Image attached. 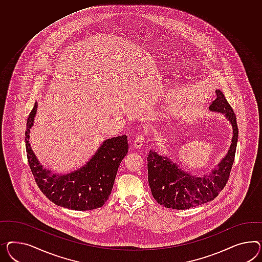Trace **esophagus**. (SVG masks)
Wrapping results in <instances>:
<instances>
[{
  "instance_id": "esophagus-1",
  "label": "esophagus",
  "mask_w": 262,
  "mask_h": 262,
  "mask_svg": "<svg viewBox=\"0 0 262 262\" xmlns=\"http://www.w3.org/2000/svg\"><path fill=\"white\" fill-rule=\"evenodd\" d=\"M144 139H145L144 135H137V136H136V138H135V142H134V147H135V148H136V149H140L142 146H143V143H144Z\"/></svg>"
}]
</instances>
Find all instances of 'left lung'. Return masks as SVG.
<instances>
[{
    "instance_id": "1",
    "label": "left lung",
    "mask_w": 262,
    "mask_h": 262,
    "mask_svg": "<svg viewBox=\"0 0 262 262\" xmlns=\"http://www.w3.org/2000/svg\"><path fill=\"white\" fill-rule=\"evenodd\" d=\"M210 110L223 113L233 127V138L226 156L211 172L201 177L191 176L179 168L168 156H159L154 150L148 155V180L151 194L157 203L166 208L187 210L212 201L226 186L233 167L238 128L232 106L220 90Z\"/></svg>"
}]
</instances>
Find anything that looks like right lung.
Here are the masks:
<instances>
[{"label":"right lung","mask_w":262,"mask_h":262,"mask_svg":"<svg viewBox=\"0 0 262 262\" xmlns=\"http://www.w3.org/2000/svg\"><path fill=\"white\" fill-rule=\"evenodd\" d=\"M37 102L27 121L26 149L29 167L42 193L54 204L75 211H89L105 204L113 190L121 161L127 156V135L106 139L85 166L68 174L43 169L29 144Z\"/></svg>","instance_id":"obj_1"}]
</instances>
